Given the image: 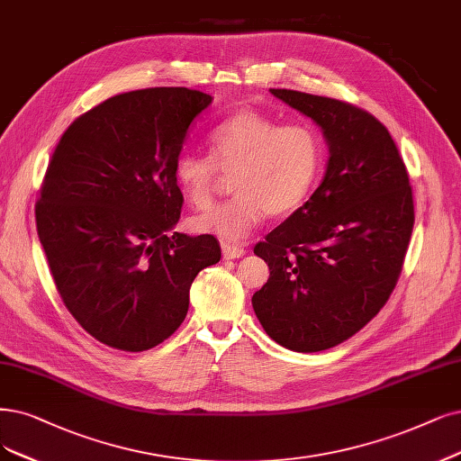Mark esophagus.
<instances>
[{"label":"esophagus","mask_w":461,"mask_h":461,"mask_svg":"<svg viewBox=\"0 0 461 461\" xmlns=\"http://www.w3.org/2000/svg\"><path fill=\"white\" fill-rule=\"evenodd\" d=\"M221 252H224V258L226 260H233V258H241L243 254L247 252L245 247L237 245V243H230V241H221Z\"/></svg>","instance_id":"1"}]
</instances>
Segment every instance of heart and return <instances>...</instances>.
I'll return each mask as SVG.
<instances>
[{"label": "heart", "mask_w": 461, "mask_h": 461, "mask_svg": "<svg viewBox=\"0 0 461 461\" xmlns=\"http://www.w3.org/2000/svg\"><path fill=\"white\" fill-rule=\"evenodd\" d=\"M211 156L182 151L173 175L185 201L204 207L221 173H231L235 195L190 218L195 233L224 241L247 237L269 212L285 216L310 199L325 165V142L303 122L283 123L257 110H241L209 132Z\"/></svg>", "instance_id": "heart-1"}]
</instances>
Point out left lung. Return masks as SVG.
Masks as SVG:
<instances>
[{
	"label": "left lung",
	"mask_w": 461,
	"mask_h": 461,
	"mask_svg": "<svg viewBox=\"0 0 461 461\" xmlns=\"http://www.w3.org/2000/svg\"><path fill=\"white\" fill-rule=\"evenodd\" d=\"M271 95L325 132V178L254 252L269 279L252 308L271 339L313 353L378 315L399 281L414 228L412 185L389 131L344 100L291 89Z\"/></svg>",
	"instance_id": "8db88e82"
}]
</instances>
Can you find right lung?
Masks as SVG:
<instances>
[{"mask_svg":"<svg viewBox=\"0 0 461 461\" xmlns=\"http://www.w3.org/2000/svg\"><path fill=\"white\" fill-rule=\"evenodd\" d=\"M211 95L149 87L115 95L64 131L36 226L66 310L100 344L139 353L182 325L190 286L220 260L212 235H167L184 195L173 167Z\"/></svg>","mask_w":461,"mask_h":461,"instance_id":"obj_1","label":"right lung"}]
</instances>
